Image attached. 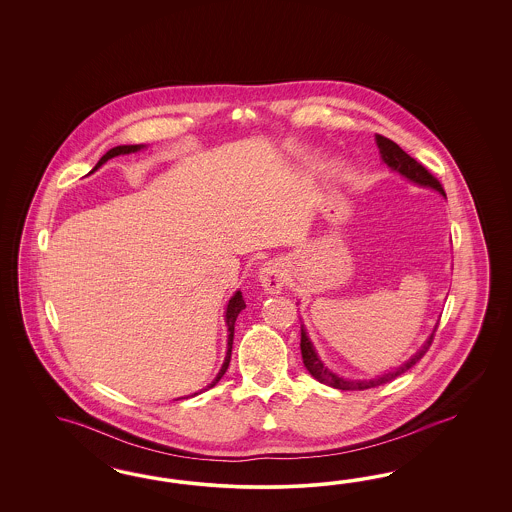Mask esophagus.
<instances>
[{"label": "esophagus", "mask_w": 512, "mask_h": 512, "mask_svg": "<svg viewBox=\"0 0 512 512\" xmlns=\"http://www.w3.org/2000/svg\"><path fill=\"white\" fill-rule=\"evenodd\" d=\"M285 268L279 261H268L259 268V281H261V287H263L266 293L270 295H276L283 285H285Z\"/></svg>", "instance_id": "esophagus-1"}]
</instances>
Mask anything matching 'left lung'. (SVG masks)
Segmentation results:
<instances>
[{
	"label": "left lung",
	"instance_id": "1",
	"mask_svg": "<svg viewBox=\"0 0 512 512\" xmlns=\"http://www.w3.org/2000/svg\"><path fill=\"white\" fill-rule=\"evenodd\" d=\"M375 144L379 148V154L383 163L387 165L390 171L398 172L400 176H403L405 180L413 182L420 187H430L437 191L439 195L445 197V191L441 184L435 180L434 176L430 172L426 171L419 161H415L409 154H405L402 148L387 139V137H381V135H375ZM439 325V323H437ZM437 325L434 326L432 334L426 338V341L420 345L417 349V353H413L409 360H405L403 364H400L398 368L385 372L383 375H375L372 379H347V377H341L338 373L332 372L325 362L319 357V353L315 351V345L308 336V330L306 326H300V351H302V360H304V366L306 370L311 373V377H315L319 383H325L328 387L340 388V390H366V388L379 387V385H385L388 381L396 379L398 375L407 372L409 368H413L420 358L426 355V351L430 349L432 340H434L435 330Z\"/></svg>",
	"mask_w": 512,
	"mask_h": 512
}]
</instances>
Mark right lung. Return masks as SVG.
<instances>
[{
	"label": "right lung",
	"instance_id": "right-lung-1",
	"mask_svg": "<svg viewBox=\"0 0 512 512\" xmlns=\"http://www.w3.org/2000/svg\"><path fill=\"white\" fill-rule=\"evenodd\" d=\"M144 148H146V144H124V146L110 148L109 152L97 161V165L93 167L90 174L97 171L99 167H103L109 159L116 157V155L135 154V152H140V150H144ZM244 308H246V302H244V298H242V293H240V291H236V293L231 296V300H229V304H227V310H225V325H227V332H229V334H227V353H225V360H223V364H221V370L217 372L216 379H214L208 387L202 388V390H208V388L216 387L217 383H219V379H221V377L225 375V372H227L229 362H231V353H233L234 323H236L238 313L244 310ZM195 394H199V392H195ZM178 400H180V398H178Z\"/></svg>",
	"mask_w": 512,
	"mask_h": 512
}]
</instances>
